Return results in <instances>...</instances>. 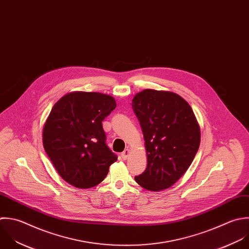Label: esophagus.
Returning a JSON list of instances; mask_svg holds the SVG:
<instances>
[{
  "label": "esophagus",
  "instance_id": "esophagus-1",
  "mask_svg": "<svg viewBox=\"0 0 249 249\" xmlns=\"http://www.w3.org/2000/svg\"><path fill=\"white\" fill-rule=\"evenodd\" d=\"M121 156H122V158H123L124 160H126V159L128 158V156H129V149H128V148L125 149V150L121 153Z\"/></svg>",
  "mask_w": 249,
  "mask_h": 249
}]
</instances>
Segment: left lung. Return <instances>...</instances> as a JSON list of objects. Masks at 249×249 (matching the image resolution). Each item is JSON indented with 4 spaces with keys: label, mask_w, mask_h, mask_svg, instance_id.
<instances>
[{
    "label": "left lung",
    "mask_w": 249,
    "mask_h": 249,
    "mask_svg": "<svg viewBox=\"0 0 249 249\" xmlns=\"http://www.w3.org/2000/svg\"><path fill=\"white\" fill-rule=\"evenodd\" d=\"M132 107L147 153V167L135 180L150 191L167 189L184 175L199 149L201 133L195 114L178 94L152 89L138 93Z\"/></svg>",
    "instance_id": "8db88e82"
}]
</instances>
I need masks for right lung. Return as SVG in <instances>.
<instances>
[{
	"instance_id": "right-lung-1",
	"label": "right lung",
	"mask_w": 249,
	"mask_h": 249,
	"mask_svg": "<svg viewBox=\"0 0 249 249\" xmlns=\"http://www.w3.org/2000/svg\"><path fill=\"white\" fill-rule=\"evenodd\" d=\"M115 100L95 92H74L52 107L42 133L43 147L58 174L77 188L102 182L117 155L107 145L103 120Z\"/></svg>"
}]
</instances>
